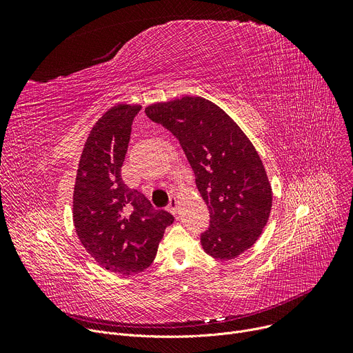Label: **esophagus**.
Instances as JSON below:
<instances>
[{
	"mask_svg": "<svg viewBox=\"0 0 353 353\" xmlns=\"http://www.w3.org/2000/svg\"><path fill=\"white\" fill-rule=\"evenodd\" d=\"M177 208H179L177 199H176V197H172L170 201H169V210H170L173 214H176V213H177Z\"/></svg>",
	"mask_w": 353,
	"mask_h": 353,
	"instance_id": "34e87169",
	"label": "esophagus"
}]
</instances>
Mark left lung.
<instances>
[{
  "label": "left lung",
  "mask_w": 353,
  "mask_h": 353,
  "mask_svg": "<svg viewBox=\"0 0 353 353\" xmlns=\"http://www.w3.org/2000/svg\"><path fill=\"white\" fill-rule=\"evenodd\" d=\"M145 116L179 140L210 213L200 236L205 252L234 259L262 234L272 209V188L263 163L240 127L203 97H181L148 105Z\"/></svg>",
  "instance_id": "obj_1"
}]
</instances>
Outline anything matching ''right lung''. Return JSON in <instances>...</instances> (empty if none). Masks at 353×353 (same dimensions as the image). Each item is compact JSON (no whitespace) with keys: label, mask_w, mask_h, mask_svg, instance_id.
Wrapping results in <instances>:
<instances>
[{"label":"right lung","mask_w":353,"mask_h":353,"mask_svg":"<svg viewBox=\"0 0 353 353\" xmlns=\"http://www.w3.org/2000/svg\"><path fill=\"white\" fill-rule=\"evenodd\" d=\"M141 105L117 104L92 125L79 163L72 219L80 242L104 269L134 274L152 265L174 217L154 209L121 179V165Z\"/></svg>","instance_id":"1"}]
</instances>
